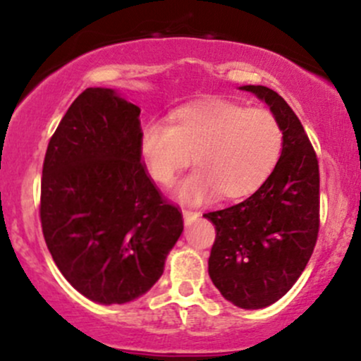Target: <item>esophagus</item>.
Masks as SVG:
<instances>
[{
	"label": "esophagus",
	"instance_id": "obj_1",
	"mask_svg": "<svg viewBox=\"0 0 361 361\" xmlns=\"http://www.w3.org/2000/svg\"><path fill=\"white\" fill-rule=\"evenodd\" d=\"M197 218H199V212H197V211H192V209H183V219H185V223H192V221H195Z\"/></svg>",
	"mask_w": 361,
	"mask_h": 361
}]
</instances>
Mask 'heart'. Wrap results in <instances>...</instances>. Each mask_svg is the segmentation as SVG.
Wrapping results in <instances>:
<instances>
[{"label": "heart", "mask_w": 361, "mask_h": 361, "mask_svg": "<svg viewBox=\"0 0 361 361\" xmlns=\"http://www.w3.org/2000/svg\"><path fill=\"white\" fill-rule=\"evenodd\" d=\"M283 147L279 119L267 109H247L225 98L185 105L171 116V126L142 128L138 152L152 180L171 185L192 161L193 173L174 187L181 202L197 204L216 192L238 199L256 192L275 169Z\"/></svg>", "instance_id": "heart-1"}]
</instances>
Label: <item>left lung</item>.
Segmentation results:
<instances>
[{
  "label": "left lung",
  "mask_w": 361,
  "mask_h": 361,
  "mask_svg": "<svg viewBox=\"0 0 361 361\" xmlns=\"http://www.w3.org/2000/svg\"><path fill=\"white\" fill-rule=\"evenodd\" d=\"M270 107L283 131L273 173L252 195L207 212L216 228L209 276L231 305L261 310L279 301L305 271L318 237L320 174L301 121L276 91L245 85Z\"/></svg>",
  "instance_id": "obj_1"
}]
</instances>
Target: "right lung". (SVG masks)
Returning a JSON list of instances; mask_svg holds the SVG:
<instances>
[{
    "instance_id": "right-lung-1",
    "label": "right lung",
    "mask_w": 361,
    "mask_h": 361,
    "mask_svg": "<svg viewBox=\"0 0 361 361\" xmlns=\"http://www.w3.org/2000/svg\"><path fill=\"white\" fill-rule=\"evenodd\" d=\"M140 109L112 88H86L48 143L41 226L60 273L100 305L142 298L183 231L140 162Z\"/></svg>"
}]
</instances>
